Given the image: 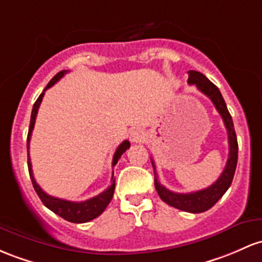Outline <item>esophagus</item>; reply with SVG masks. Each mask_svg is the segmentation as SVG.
I'll use <instances>...</instances> for the list:
<instances>
[{
	"label": "esophagus",
	"instance_id": "34e87169",
	"mask_svg": "<svg viewBox=\"0 0 262 262\" xmlns=\"http://www.w3.org/2000/svg\"><path fill=\"white\" fill-rule=\"evenodd\" d=\"M129 139H130V142L133 143H140L143 142V139H144V133H143L142 130H139V129L132 130L130 136H129Z\"/></svg>",
	"mask_w": 262,
	"mask_h": 262
}]
</instances>
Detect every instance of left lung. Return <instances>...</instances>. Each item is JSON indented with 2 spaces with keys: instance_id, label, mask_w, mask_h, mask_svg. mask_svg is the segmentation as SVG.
I'll return each mask as SVG.
<instances>
[{
  "instance_id": "obj_1",
  "label": "left lung",
  "mask_w": 262,
  "mask_h": 262,
  "mask_svg": "<svg viewBox=\"0 0 262 262\" xmlns=\"http://www.w3.org/2000/svg\"><path fill=\"white\" fill-rule=\"evenodd\" d=\"M188 73L189 84H195L201 93L209 97L211 102L214 103L216 111L219 112L221 118H223L224 124H225L226 130H228L229 159L226 162L225 169L221 173L219 179L212 184V185L209 186V188L203 189V190L188 192V194H180V192L170 191L158 182L157 174H155L154 184L160 199L164 203L173 206L175 209H179V210L198 214V212H204L212 208L219 201L220 198L225 194L229 186L231 185L237 164V139L234 129V123H232V118L230 116L228 107H226V103L224 100L223 96H221L219 88L206 78L203 73H200V72L189 71ZM151 164H153L155 173V164L153 159H151Z\"/></svg>"
}]
</instances>
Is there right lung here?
Masks as SVG:
<instances>
[{
	"mask_svg": "<svg viewBox=\"0 0 262 262\" xmlns=\"http://www.w3.org/2000/svg\"><path fill=\"white\" fill-rule=\"evenodd\" d=\"M67 73V71H61L56 74L50 80V83L47 84V87L45 88V91L42 92L41 96L38 97L36 100V103L33 104V109L32 113H31V122H30V129H28V136H27V163H28V171H30V177L31 180H32L33 188L36 190L37 195L39 196V199L42 200V203L47 206L50 210H52L54 214L59 215V216L63 217L64 220L71 221V223H76V224H80V223H87V221H91L96 217H98L103 211L105 210V208L108 206V204L111 203L112 198H113L114 194V188H116V179H114V173L112 175V184L109 188L105 189L104 191L100 192L99 195L97 196L91 198V199L85 200V201H80V203H76V201H70V200H64V199H59V198H54L51 196V195L46 194L45 191L42 190L41 186L36 183L33 177V171H32V164H31V158H30V142H31V136H32V130L34 128V122H36V117L37 113H38V108L41 105L42 98L45 96V92L47 91L48 88H51L54 83H57V80H59L62 78L64 74ZM130 146V143L128 140H124L119 146L117 148L116 153H114L113 157V162H112V165H116L119 160V158L122 157V154L124 153L126 149H129Z\"/></svg>",
	"mask_w": 262,
	"mask_h": 262,
	"instance_id": "add662e5",
	"label": "right lung"
}]
</instances>
